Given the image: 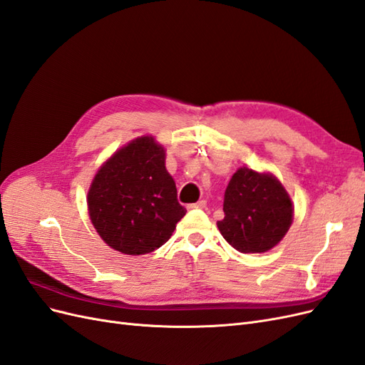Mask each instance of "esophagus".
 Segmentation results:
<instances>
[{
    "mask_svg": "<svg viewBox=\"0 0 365 365\" xmlns=\"http://www.w3.org/2000/svg\"><path fill=\"white\" fill-rule=\"evenodd\" d=\"M207 207V201H197V202H195V204H189L187 205V208L189 210H195V208H205Z\"/></svg>",
    "mask_w": 365,
    "mask_h": 365,
    "instance_id": "1",
    "label": "esophagus"
}]
</instances>
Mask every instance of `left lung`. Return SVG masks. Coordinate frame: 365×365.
<instances>
[{
  "label": "left lung",
  "instance_id": "obj_1",
  "mask_svg": "<svg viewBox=\"0 0 365 365\" xmlns=\"http://www.w3.org/2000/svg\"><path fill=\"white\" fill-rule=\"evenodd\" d=\"M220 235L240 252H267L288 233L292 201L272 173L240 168L231 176L224 196Z\"/></svg>",
  "mask_w": 365,
  "mask_h": 365
}]
</instances>
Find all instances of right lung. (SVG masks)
<instances>
[{"label": "right lung", "instance_id": "add662e5", "mask_svg": "<svg viewBox=\"0 0 365 365\" xmlns=\"http://www.w3.org/2000/svg\"><path fill=\"white\" fill-rule=\"evenodd\" d=\"M86 201L98 236L129 256L164 245L187 212L165 169V150L150 135L132 140L103 163Z\"/></svg>", "mask_w": 365, "mask_h": 365}]
</instances>
